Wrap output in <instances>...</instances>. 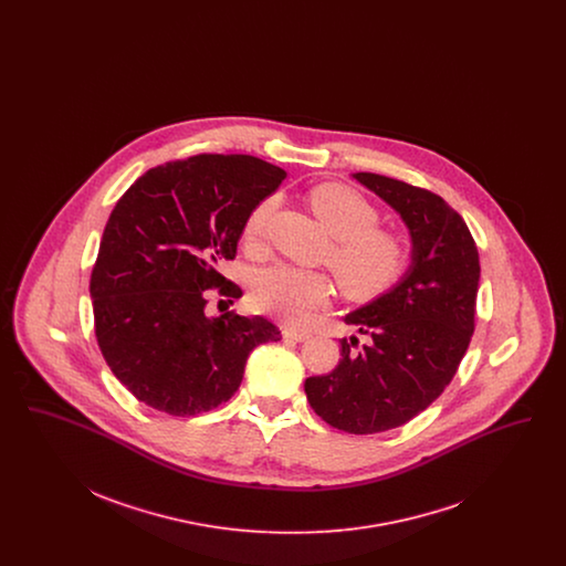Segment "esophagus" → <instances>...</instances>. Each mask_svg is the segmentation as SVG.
Masks as SVG:
<instances>
[{
  "mask_svg": "<svg viewBox=\"0 0 566 566\" xmlns=\"http://www.w3.org/2000/svg\"><path fill=\"white\" fill-rule=\"evenodd\" d=\"M284 337H286V339H295V342H305V339H310V337H312V333H310V331H305V328L286 326V328H284Z\"/></svg>",
  "mask_w": 566,
  "mask_h": 566,
  "instance_id": "1",
  "label": "esophagus"
}]
</instances>
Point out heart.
<instances>
[{"label": "heart", "instance_id": "b5f03b06", "mask_svg": "<svg viewBox=\"0 0 566 566\" xmlns=\"http://www.w3.org/2000/svg\"><path fill=\"white\" fill-rule=\"evenodd\" d=\"M307 206L331 235L324 263L333 271L339 291L356 301L374 298L390 291L411 261V242L403 231L379 224V210L358 190L342 182H324L307 190ZM277 197H263L243 220V243L259 250ZM331 295V280L324 271L293 265H271L252 277L250 296L256 310L286 323H301Z\"/></svg>", "mask_w": 566, "mask_h": 566}]
</instances>
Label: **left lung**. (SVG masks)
<instances>
[{
    "label": "left lung",
    "instance_id": "8db88e82",
    "mask_svg": "<svg viewBox=\"0 0 566 566\" xmlns=\"http://www.w3.org/2000/svg\"><path fill=\"white\" fill-rule=\"evenodd\" d=\"M354 178L403 216L413 263L395 291L346 316L367 342L344 337L339 365L307 377L305 395L326 424L374 434L416 418L457 376L482 270L467 222L439 195L369 171Z\"/></svg>",
    "mask_w": 566,
    "mask_h": 566
}]
</instances>
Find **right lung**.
Masks as SVG:
<instances>
[{"mask_svg": "<svg viewBox=\"0 0 566 566\" xmlns=\"http://www.w3.org/2000/svg\"><path fill=\"white\" fill-rule=\"evenodd\" d=\"M284 176L250 155L203 153L148 169L116 201L88 289L99 350L137 401L169 416L216 409L238 392L248 354L282 339L261 316H208V303L242 296L218 265Z\"/></svg>", "mask_w": 566, "mask_h": 566, "instance_id": "right-lung-1", "label": "right lung"}]
</instances>
